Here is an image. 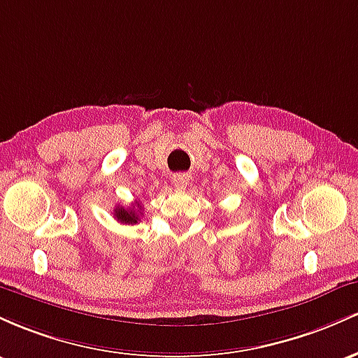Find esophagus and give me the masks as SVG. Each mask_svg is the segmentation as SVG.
<instances>
[{"instance_id":"obj_1","label":"esophagus","mask_w":358,"mask_h":358,"mask_svg":"<svg viewBox=\"0 0 358 358\" xmlns=\"http://www.w3.org/2000/svg\"><path fill=\"white\" fill-rule=\"evenodd\" d=\"M187 182H189V178H187L186 174H176L174 178H172V184H174V187H178V189H184V187L187 186Z\"/></svg>"}]
</instances>
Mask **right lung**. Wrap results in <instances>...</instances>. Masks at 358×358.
Segmentation results:
<instances>
[{
	"label": "right lung",
	"instance_id": "add662e5",
	"mask_svg": "<svg viewBox=\"0 0 358 358\" xmlns=\"http://www.w3.org/2000/svg\"><path fill=\"white\" fill-rule=\"evenodd\" d=\"M142 206L140 204H131L130 208H123V206H116L113 210L115 218L118 220L120 223L125 224H136L140 222V216H142Z\"/></svg>",
	"mask_w": 358,
	"mask_h": 358
}]
</instances>
